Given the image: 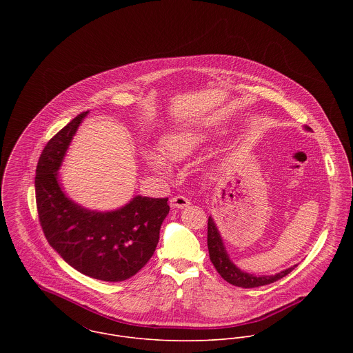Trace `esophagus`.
Masks as SVG:
<instances>
[{
  "label": "esophagus",
  "instance_id": "obj_1",
  "mask_svg": "<svg viewBox=\"0 0 353 353\" xmlns=\"http://www.w3.org/2000/svg\"><path fill=\"white\" fill-rule=\"evenodd\" d=\"M170 205L172 208H178V209H182V208H186L190 205L189 199H186L185 196H174L171 200H170Z\"/></svg>",
  "mask_w": 353,
  "mask_h": 353
}]
</instances>
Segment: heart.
Listing matches in <instances>:
<instances>
[{
  "mask_svg": "<svg viewBox=\"0 0 353 353\" xmlns=\"http://www.w3.org/2000/svg\"><path fill=\"white\" fill-rule=\"evenodd\" d=\"M210 136L205 130H175L165 134L161 140L160 152H145V160L153 170L167 174L170 161H178L201 150L208 144Z\"/></svg>",
  "mask_w": 353,
  "mask_h": 353,
  "instance_id": "1",
  "label": "heart"
}]
</instances>
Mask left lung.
Returning <instances> with one entry per match:
<instances>
[{
  "instance_id": "1",
  "label": "left lung",
  "mask_w": 353,
  "mask_h": 353,
  "mask_svg": "<svg viewBox=\"0 0 353 353\" xmlns=\"http://www.w3.org/2000/svg\"><path fill=\"white\" fill-rule=\"evenodd\" d=\"M305 130H311L308 126H305ZM208 250H209V258L219 272V274L230 284L241 288H255L272 284L283 277H285L288 273H291L295 266L288 268L277 274L273 276H254L250 273H246L236 268L234 262L230 259L227 250L224 248L223 239L220 236V232L213 221L212 217L208 219Z\"/></svg>"
}]
</instances>
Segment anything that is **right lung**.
Segmentation results:
<instances>
[{"mask_svg":"<svg viewBox=\"0 0 353 353\" xmlns=\"http://www.w3.org/2000/svg\"><path fill=\"white\" fill-rule=\"evenodd\" d=\"M88 111L79 114L43 148L37 165L39 223L51 248L80 273L101 281H123L151 259L168 199L136 196L111 212L88 210L65 196L58 170Z\"/></svg>","mask_w":353,"mask_h":353,"instance_id":"obj_1","label":"right lung"}]
</instances>
